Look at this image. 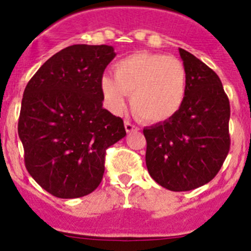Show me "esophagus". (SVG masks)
<instances>
[{"instance_id":"esophagus-1","label":"esophagus","mask_w":251,"mask_h":251,"mask_svg":"<svg viewBox=\"0 0 251 251\" xmlns=\"http://www.w3.org/2000/svg\"><path fill=\"white\" fill-rule=\"evenodd\" d=\"M124 127H126V130H127L128 133H130V132H133V130L138 129V127H137V126H134V124L130 123V122H128V121L124 122Z\"/></svg>"}]
</instances>
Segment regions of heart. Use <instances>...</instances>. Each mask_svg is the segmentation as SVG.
<instances>
[{
    "label": "heart",
    "instance_id": "1",
    "mask_svg": "<svg viewBox=\"0 0 251 251\" xmlns=\"http://www.w3.org/2000/svg\"><path fill=\"white\" fill-rule=\"evenodd\" d=\"M114 79L103 76L100 90L112 112L122 113L132 95L133 112L146 123L167 122L186 100L188 74L181 60L152 52H134L113 66Z\"/></svg>",
    "mask_w": 251,
    "mask_h": 251
}]
</instances>
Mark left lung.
Wrapping results in <instances>:
<instances>
[{
	"mask_svg": "<svg viewBox=\"0 0 251 251\" xmlns=\"http://www.w3.org/2000/svg\"><path fill=\"white\" fill-rule=\"evenodd\" d=\"M188 74L182 108L167 122L145 128L151 177L171 191H190L210 182L230 150V103L220 77L179 49Z\"/></svg>",
	"mask_w": 251,
	"mask_h": 251,
	"instance_id": "1",
	"label": "left lung"
}]
</instances>
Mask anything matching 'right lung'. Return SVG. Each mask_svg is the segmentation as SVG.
Here are the masks:
<instances>
[{"mask_svg":"<svg viewBox=\"0 0 251 251\" xmlns=\"http://www.w3.org/2000/svg\"><path fill=\"white\" fill-rule=\"evenodd\" d=\"M114 56L108 45L68 46L26 85L19 118L25 166L52 196L76 199L94 191L106 148L126 136L123 119L103 108L100 80Z\"/></svg>","mask_w":251,"mask_h":251,"instance_id":"right-lung-1","label":"right lung"}]
</instances>
